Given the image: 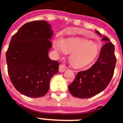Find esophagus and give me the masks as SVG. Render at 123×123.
<instances>
[{
	"label": "esophagus",
	"mask_w": 123,
	"mask_h": 123,
	"mask_svg": "<svg viewBox=\"0 0 123 123\" xmlns=\"http://www.w3.org/2000/svg\"><path fill=\"white\" fill-rule=\"evenodd\" d=\"M67 68H66V66L65 65H62L61 64L59 66V71L60 72H64V71L66 70Z\"/></svg>",
	"instance_id": "obj_1"
}]
</instances>
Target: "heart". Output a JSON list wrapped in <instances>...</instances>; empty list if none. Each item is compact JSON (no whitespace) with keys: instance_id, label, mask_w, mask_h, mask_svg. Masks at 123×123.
<instances>
[{"instance_id":"obj_1","label":"heart","mask_w":123,"mask_h":123,"mask_svg":"<svg viewBox=\"0 0 123 123\" xmlns=\"http://www.w3.org/2000/svg\"><path fill=\"white\" fill-rule=\"evenodd\" d=\"M55 49L69 54V62L74 68H82L92 63L99 54L98 44L79 37L64 39L54 43Z\"/></svg>"}]
</instances>
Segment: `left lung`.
<instances>
[{"instance_id":"obj_1","label":"left lung","mask_w":123,"mask_h":123,"mask_svg":"<svg viewBox=\"0 0 123 123\" xmlns=\"http://www.w3.org/2000/svg\"><path fill=\"white\" fill-rule=\"evenodd\" d=\"M96 32L106 43L102 47L96 62L89 69L78 72L68 86L71 95L77 98H90L99 94L108 86L113 76L117 63L115 45L107 37L97 31Z\"/></svg>"}]
</instances>
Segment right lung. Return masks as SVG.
<instances>
[{
	"mask_svg": "<svg viewBox=\"0 0 123 123\" xmlns=\"http://www.w3.org/2000/svg\"><path fill=\"white\" fill-rule=\"evenodd\" d=\"M52 34L47 21H33L25 24L11 39L6 52L8 76L15 89L26 96L45 95L51 78L58 73L60 63L48 56Z\"/></svg>",
	"mask_w": 123,
	"mask_h": 123,
	"instance_id": "add662e5",
	"label": "right lung"
}]
</instances>
